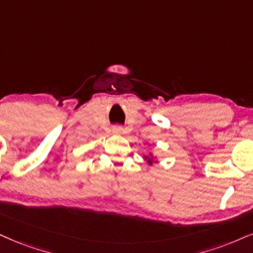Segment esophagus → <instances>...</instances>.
Returning a JSON list of instances; mask_svg holds the SVG:
<instances>
[{
  "mask_svg": "<svg viewBox=\"0 0 253 253\" xmlns=\"http://www.w3.org/2000/svg\"><path fill=\"white\" fill-rule=\"evenodd\" d=\"M112 132L116 133V135H122V133L124 132V131H123V127H121V126H115V127H112Z\"/></svg>",
  "mask_w": 253,
  "mask_h": 253,
  "instance_id": "1",
  "label": "esophagus"
}]
</instances>
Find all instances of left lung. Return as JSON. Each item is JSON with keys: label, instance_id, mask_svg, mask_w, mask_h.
<instances>
[{"label": "left lung", "instance_id": "1", "mask_svg": "<svg viewBox=\"0 0 253 253\" xmlns=\"http://www.w3.org/2000/svg\"><path fill=\"white\" fill-rule=\"evenodd\" d=\"M143 160L146 162V164L150 165V167L152 164H157L158 163L157 156H155L154 154H152V152H149V154L143 156Z\"/></svg>", "mask_w": 253, "mask_h": 253}]
</instances>
